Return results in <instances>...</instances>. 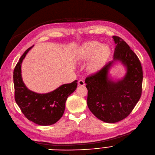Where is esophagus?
Masks as SVG:
<instances>
[{"label":"esophagus","instance_id":"1","mask_svg":"<svg viewBox=\"0 0 155 155\" xmlns=\"http://www.w3.org/2000/svg\"><path fill=\"white\" fill-rule=\"evenodd\" d=\"M78 85H82V86L84 85H85V82H84V80H82V79H80V80H78Z\"/></svg>","mask_w":155,"mask_h":155}]
</instances>
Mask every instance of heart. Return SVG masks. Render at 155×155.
Wrapping results in <instances>:
<instances>
[{
    "label": "heart",
    "instance_id": "1",
    "mask_svg": "<svg viewBox=\"0 0 155 155\" xmlns=\"http://www.w3.org/2000/svg\"><path fill=\"white\" fill-rule=\"evenodd\" d=\"M109 52L110 48L107 45L97 41H91L85 44L79 49L78 58L80 61H86L95 55L89 64V68L94 70L97 68Z\"/></svg>",
    "mask_w": 155,
    "mask_h": 155
}]
</instances>
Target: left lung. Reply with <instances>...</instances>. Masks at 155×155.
Segmentation results:
<instances>
[{
	"label": "left lung",
	"instance_id": "obj_1",
	"mask_svg": "<svg viewBox=\"0 0 155 155\" xmlns=\"http://www.w3.org/2000/svg\"><path fill=\"white\" fill-rule=\"evenodd\" d=\"M117 46L113 60L85 78L88 90L87 106L99 120L116 123L130 115L142 94L143 73L137 55L124 40L113 36ZM116 61L127 67V73L121 81L114 82L108 77V71Z\"/></svg>",
	"mask_w": 155,
	"mask_h": 155
}]
</instances>
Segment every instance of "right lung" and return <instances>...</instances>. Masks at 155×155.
I'll list each match as a JSON object with an SVG mask.
<instances>
[{"instance_id":"add662e5","label":"right lung","mask_w":155,"mask_h":155,"mask_svg":"<svg viewBox=\"0 0 155 155\" xmlns=\"http://www.w3.org/2000/svg\"><path fill=\"white\" fill-rule=\"evenodd\" d=\"M33 46L23 53L13 72L15 98L26 118L39 125H51L62 117L66 101L77 89V80L63 84L47 94H37L28 89L22 80L21 66L26 54Z\"/></svg>"}]
</instances>
